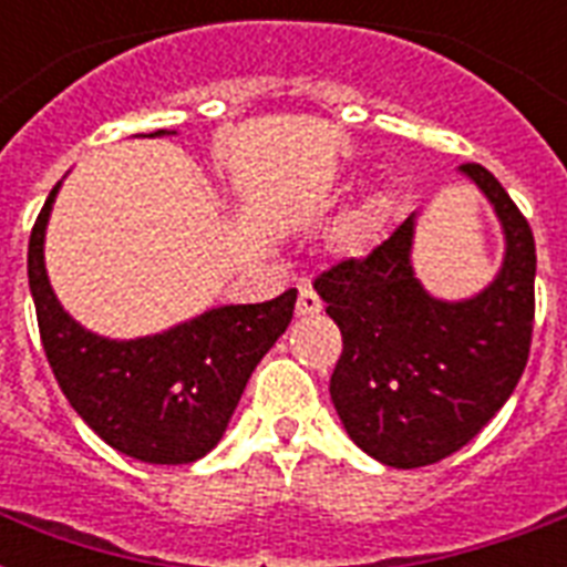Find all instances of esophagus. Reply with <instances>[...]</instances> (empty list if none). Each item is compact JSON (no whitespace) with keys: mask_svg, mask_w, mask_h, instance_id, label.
I'll use <instances>...</instances> for the list:
<instances>
[{"mask_svg":"<svg viewBox=\"0 0 567 567\" xmlns=\"http://www.w3.org/2000/svg\"><path fill=\"white\" fill-rule=\"evenodd\" d=\"M323 309V302H320V297L315 293V288H300V297H297V315H302V318H309V315H318V311Z\"/></svg>","mask_w":567,"mask_h":567,"instance_id":"esophagus-1","label":"esophagus"}]
</instances>
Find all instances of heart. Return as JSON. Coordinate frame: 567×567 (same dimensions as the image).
I'll use <instances>...</instances> for the list:
<instances>
[{"instance_id": "1", "label": "heart", "mask_w": 567, "mask_h": 567, "mask_svg": "<svg viewBox=\"0 0 567 567\" xmlns=\"http://www.w3.org/2000/svg\"><path fill=\"white\" fill-rule=\"evenodd\" d=\"M368 220H371V217H368V214H362V217H359V220L353 223V229H355V231H362L364 226H368Z\"/></svg>"}]
</instances>
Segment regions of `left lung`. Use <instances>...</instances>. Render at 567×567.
<instances>
[{"instance_id":"8db88e82","label":"left lung","mask_w":567,"mask_h":567,"mask_svg":"<svg viewBox=\"0 0 567 567\" xmlns=\"http://www.w3.org/2000/svg\"><path fill=\"white\" fill-rule=\"evenodd\" d=\"M462 176L503 226V265L467 300H439L414 276V214L371 256L315 279L344 338L329 394L347 435L388 467L435 465L501 412L527 368L536 318V240L483 164Z\"/></svg>"}]
</instances>
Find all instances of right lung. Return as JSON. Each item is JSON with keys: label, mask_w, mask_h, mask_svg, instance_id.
<instances>
[{"label": "right lung", "mask_w": 567, "mask_h": 567, "mask_svg": "<svg viewBox=\"0 0 567 567\" xmlns=\"http://www.w3.org/2000/svg\"><path fill=\"white\" fill-rule=\"evenodd\" d=\"M171 135L153 132L150 137ZM58 182L29 238V288L49 368L79 417L120 453L150 465H188L217 447L249 377L293 318L297 291L217 306L155 336H96L58 302L43 240Z\"/></svg>", "instance_id": "1"}]
</instances>
